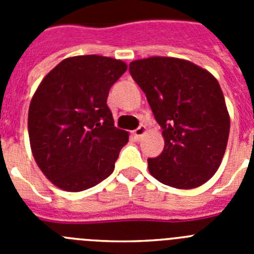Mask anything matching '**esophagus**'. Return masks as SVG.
Returning <instances> with one entry per match:
<instances>
[{
  "instance_id": "esophagus-1",
  "label": "esophagus",
  "mask_w": 254,
  "mask_h": 254,
  "mask_svg": "<svg viewBox=\"0 0 254 254\" xmlns=\"http://www.w3.org/2000/svg\"><path fill=\"white\" fill-rule=\"evenodd\" d=\"M145 132H146V127H145V126H143V125H140L137 127V128H136L133 131V136L136 138H137V140H140V138L142 137L143 134H145Z\"/></svg>"
}]
</instances>
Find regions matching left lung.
<instances>
[{
	"label": "left lung",
	"instance_id": "obj_1",
	"mask_svg": "<svg viewBox=\"0 0 254 254\" xmlns=\"http://www.w3.org/2000/svg\"><path fill=\"white\" fill-rule=\"evenodd\" d=\"M164 136V150L147 159L149 172L163 185L199 187L220 167L230 118L223 91L208 71L190 61L150 57L129 64Z\"/></svg>",
	"mask_w": 254,
	"mask_h": 254
}]
</instances>
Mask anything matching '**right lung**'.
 <instances>
[{"label":"right lung","instance_id":"1","mask_svg":"<svg viewBox=\"0 0 254 254\" xmlns=\"http://www.w3.org/2000/svg\"><path fill=\"white\" fill-rule=\"evenodd\" d=\"M127 64L102 56H76L43 78L29 107L30 146L55 186L80 192L111 176L128 132L117 128L107 104Z\"/></svg>","mask_w":254,"mask_h":254}]
</instances>
